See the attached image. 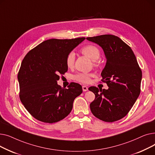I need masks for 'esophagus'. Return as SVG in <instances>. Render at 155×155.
Listing matches in <instances>:
<instances>
[{"mask_svg":"<svg viewBox=\"0 0 155 155\" xmlns=\"http://www.w3.org/2000/svg\"><path fill=\"white\" fill-rule=\"evenodd\" d=\"M82 89H83L84 92H86L88 91V87L85 85H84V86H82Z\"/></svg>","mask_w":155,"mask_h":155,"instance_id":"esophagus-1","label":"esophagus"}]
</instances>
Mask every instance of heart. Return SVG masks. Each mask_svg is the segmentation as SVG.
<instances>
[{"mask_svg":"<svg viewBox=\"0 0 155 155\" xmlns=\"http://www.w3.org/2000/svg\"><path fill=\"white\" fill-rule=\"evenodd\" d=\"M81 53L89 58L94 61V64L95 66H98L99 63L98 60L101 56V50L99 48L94 45H87L84 46L80 50ZM75 62V54L71 52L68 54L66 58V65L68 68H73ZM94 77L93 73H79L73 77V78L77 82L82 84H88L90 82L92 77Z\"/></svg>","mask_w":155,"mask_h":155,"instance_id":"heart-1","label":"heart"}]
</instances>
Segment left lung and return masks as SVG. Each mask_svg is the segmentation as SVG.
<instances>
[{
    "instance_id": "obj_1",
    "label": "left lung",
    "mask_w": 155,
    "mask_h": 155,
    "mask_svg": "<svg viewBox=\"0 0 155 155\" xmlns=\"http://www.w3.org/2000/svg\"><path fill=\"white\" fill-rule=\"evenodd\" d=\"M87 39L102 47L106 64L101 73L107 90L91 87L95 95L91 103L92 113L97 118L112 123L125 117L141 92L142 71L131 47L119 37L104 35Z\"/></svg>"
}]
</instances>
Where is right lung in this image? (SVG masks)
<instances>
[{
  "instance_id": "add662e5",
  "label": "right lung",
  "mask_w": 155,
  "mask_h": 155,
  "mask_svg": "<svg viewBox=\"0 0 155 155\" xmlns=\"http://www.w3.org/2000/svg\"><path fill=\"white\" fill-rule=\"evenodd\" d=\"M85 38L50 39L30 50L21 63L18 78L19 98L30 114L37 120L54 123L66 117L82 87L71 82L67 87L57 84L68 70L66 58Z\"/></svg>"
}]
</instances>
